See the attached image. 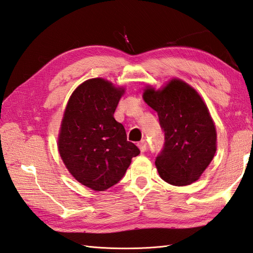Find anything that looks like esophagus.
I'll return each mask as SVG.
<instances>
[{
	"instance_id": "34e87169",
	"label": "esophagus",
	"mask_w": 253,
	"mask_h": 253,
	"mask_svg": "<svg viewBox=\"0 0 253 253\" xmlns=\"http://www.w3.org/2000/svg\"><path fill=\"white\" fill-rule=\"evenodd\" d=\"M138 148L140 149L141 152H144L146 150V142L145 140H141L140 142H138Z\"/></svg>"
}]
</instances>
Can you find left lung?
<instances>
[{
	"mask_svg": "<svg viewBox=\"0 0 253 253\" xmlns=\"http://www.w3.org/2000/svg\"><path fill=\"white\" fill-rule=\"evenodd\" d=\"M142 98L157 112L165 144L156 157L160 177L175 186L197 181L213 160L216 130L209 109L195 88L173 78L160 89L146 85Z\"/></svg>",
	"mask_w": 253,
	"mask_h": 253,
	"instance_id": "left-lung-1",
	"label": "left lung"
}]
</instances>
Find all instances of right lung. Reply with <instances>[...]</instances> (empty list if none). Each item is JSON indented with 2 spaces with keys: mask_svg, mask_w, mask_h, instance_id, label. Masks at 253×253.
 I'll return each instance as SVG.
<instances>
[{
  "mask_svg": "<svg viewBox=\"0 0 253 253\" xmlns=\"http://www.w3.org/2000/svg\"><path fill=\"white\" fill-rule=\"evenodd\" d=\"M124 93L125 87L89 79L75 88L64 109L58 151L72 177L96 192L116 184L140 153L114 119Z\"/></svg>",
  "mask_w": 253,
  "mask_h": 253,
  "instance_id": "right-lung-1",
  "label": "right lung"
}]
</instances>
